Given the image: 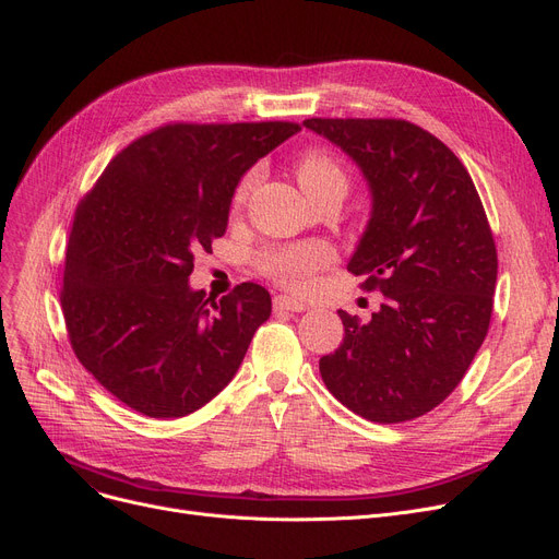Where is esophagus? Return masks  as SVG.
Masks as SVG:
<instances>
[{"label":"esophagus","mask_w":559,"mask_h":559,"mask_svg":"<svg viewBox=\"0 0 559 559\" xmlns=\"http://www.w3.org/2000/svg\"><path fill=\"white\" fill-rule=\"evenodd\" d=\"M274 308L276 311H290V313H304L308 304L301 301V299H295V297H287V295H278L274 297Z\"/></svg>","instance_id":"1"}]
</instances>
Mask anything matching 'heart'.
<instances>
[{
	"label": "heart",
	"mask_w": 559,
	"mask_h": 559,
	"mask_svg": "<svg viewBox=\"0 0 559 559\" xmlns=\"http://www.w3.org/2000/svg\"><path fill=\"white\" fill-rule=\"evenodd\" d=\"M297 177L301 189L318 200L329 191H347V175L341 160L329 154L326 150H308L297 158ZM260 181V168L248 170L235 189L233 202L241 206L255 183ZM334 262V251L326 243H293V246H278L269 248L260 255V269L272 276L276 283L290 287V290H306L311 287L313 276L320 269Z\"/></svg>",
	"instance_id": "obj_1"
}]
</instances>
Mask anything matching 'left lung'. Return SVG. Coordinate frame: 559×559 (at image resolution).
Here are the masks:
<instances>
[{
    "label": "left lung",
    "mask_w": 559,
    "mask_h": 559,
    "mask_svg": "<svg viewBox=\"0 0 559 559\" xmlns=\"http://www.w3.org/2000/svg\"><path fill=\"white\" fill-rule=\"evenodd\" d=\"M368 181L373 210L347 269L384 301L368 322L338 311L345 336L320 359L326 389L355 415L399 424L456 389L488 334L498 251L465 165L405 119H322Z\"/></svg>",
    "instance_id": "1"
}]
</instances>
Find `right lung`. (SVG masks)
<instances>
[{"mask_svg": "<svg viewBox=\"0 0 559 559\" xmlns=\"http://www.w3.org/2000/svg\"><path fill=\"white\" fill-rule=\"evenodd\" d=\"M301 131L293 121L168 123L131 142L80 200L61 311L78 361L123 405L186 417L227 386L272 297L241 283L191 290L193 260L225 235L241 175Z\"/></svg>", "mask_w": 559, "mask_h": 559, "instance_id": "1", "label": "right lung"}]
</instances>
